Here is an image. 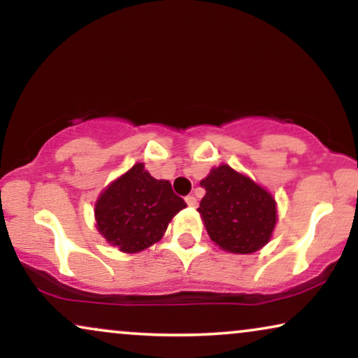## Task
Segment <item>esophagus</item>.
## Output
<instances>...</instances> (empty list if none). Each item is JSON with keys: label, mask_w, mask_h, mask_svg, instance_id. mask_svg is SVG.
<instances>
[{"label": "esophagus", "mask_w": 358, "mask_h": 358, "mask_svg": "<svg viewBox=\"0 0 358 358\" xmlns=\"http://www.w3.org/2000/svg\"><path fill=\"white\" fill-rule=\"evenodd\" d=\"M185 202H187V205H189L190 208H197V205H199L197 199H195L194 195H187V197H185Z\"/></svg>", "instance_id": "1"}]
</instances>
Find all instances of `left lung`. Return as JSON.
Listing matches in <instances>:
<instances>
[{
  "label": "left lung",
  "instance_id": "left-lung-1",
  "mask_svg": "<svg viewBox=\"0 0 358 358\" xmlns=\"http://www.w3.org/2000/svg\"><path fill=\"white\" fill-rule=\"evenodd\" d=\"M205 195L197 208L208 236L223 251L252 254L271 241L277 202L262 185L220 164L200 180Z\"/></svg>",
  "mask_w": 358,
  "mask_h": 358
}]
</instances>
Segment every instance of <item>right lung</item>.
I'll return each mask as SVG.
<instances>
[{"label": "right lung", "mask_w": 358, "mask_h": 358, "mask_svg": "<svg viewBox=\"0 0 358 358\" xmlns=\"http://www.w3.org/2000/svg\"><path fill=\"white\" fill-rule=\"evenodd\" d=\"M187 207L169 180L136 163L107 185L94 205L96 228L110 246L135 254L158 243L171 220Z\"/></svg>", "instance_id": "1"}]
</instances>
